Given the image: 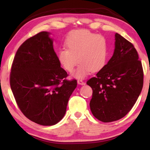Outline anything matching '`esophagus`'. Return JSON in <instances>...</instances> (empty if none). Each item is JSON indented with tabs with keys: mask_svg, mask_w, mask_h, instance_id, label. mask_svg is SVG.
<instances>
[{
	"mask_svg": "<svg viewBox=\"0 0 150 150\" xmlns=\"http://www.w3.org/2000/svg\"><path fill=\"white\" fill-rule=\"evenodd\" d=\"M77 83L79 85H85V83L83 82L82 80H80V79L77 80Z\"/></svg>",
	"mask_w": 150,
	"mask_h": 150,
	"instance_id": "esophagus-1",
	"label": "esophagus"
}]
</instances>
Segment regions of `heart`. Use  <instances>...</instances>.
Segmentation results:
<instances>
[{
    "mask_svg": "<svg viewBox=\"0 0 150 150\" xmlns=\"http://www.w3.org/2000/svg\"><path fill=\"white\" fill-rule=\"evenodd\" d=\"M67 48L57 52L60 64L68 72H72L80 62L73 76L83 79L105 67L108 58V46L105 38L86 30L71 32L65 40Z\"/></svg>",
    "mask_w": 150,
    "mask_h": 150,
    "instance_id": "1",
    "label": "heart"
}]
</instances>
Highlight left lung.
Returning <instances> with one entry per match:
<instances>
[{"mask_svg": "<svg viewBox=\"0 0 150 150\" xmlns=\"http://www.w3.org/2000/svg\"><path fill=\"white\" fill-rule=\"evenodd\" d=\"M115 46L107 64L87 82L93 89L91 110L103 122L125 116L143 87V69L133 44L116 33Z\"/></svg>", "mask_w": 150, "mask_h": 150, "instance_id": "1", "label": "left lung"}]
</instances>
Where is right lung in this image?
<instances>
[{"instance_id": "right-lung-1", "label": "right lung", "mask_w": 150, "mask_h": 150, "mask_svg": "<svg viewBox=\"0 0 150 150\" xmlns=\"http://www.w3.org/2000/svg\"><path fill=\"white\" fill-rule=\"evenodd\" d=\"M50 33L40 32L20 45L12 65L10 84L20 110L29 120L52 126L62 120L77 80L66 79Z\"/></svg>"}]
</instances>
